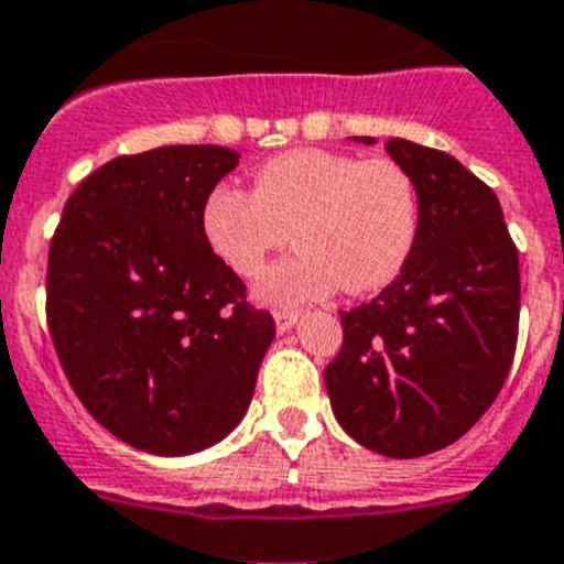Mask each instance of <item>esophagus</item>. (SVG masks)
I'll return each mask as SVG.
<instances>
[{"label": "esophagus", "instance_id": "1", "mask_svg": "<svg viewBox=\"0 0 564 564\" xmlns=\"http://www.w3.org/2000/svg\"><path fill=\"white\" fill-rule=\"evenodd\" d=\"M297 310H274V326H278V333H290L292 326H295Z\"/></svg>", "mask_w": 564, "mask_h": 564}]
</instances>
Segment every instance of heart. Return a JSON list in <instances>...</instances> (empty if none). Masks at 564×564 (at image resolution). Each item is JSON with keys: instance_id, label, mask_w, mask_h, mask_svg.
<instances>
[{"instance_id": "1", "label": "heart", "mask_w": 564, "mask_h": 564, "mask_svg": "<svg viewBox=\"0 0 564 564\" xmlns=\"http://www.w3.org/2000/svg\"><path fill=\"white\" fill-rule=\"evenodd\" d=\"M419 226V186L404 165L326 149L278 154L254 172L252 192L220 183L200 206L203 240L238 278L260 274L292 229L297 249L258 283L269 306L318 301L338 286L384 290L404 272Z\"/></svg>"}]
</instances>
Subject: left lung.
<instances>
[{"instance_id": "obj_1", "label": "left lung", "mask_w": 564, "mask_h": 564, "mask_svg": "<svg viewBox=\"0 0 564 564\" xmlns=\"http://www.w3.org/2000/svg\"><path fill=\"white\" fill-rule=\"evenodd\" d=\"M384 149L419 186V240L381 295L340 312L344 340L324 381L355 442L415 458L462 438L508 378L519 338V249L494 188L456 158L401 137Z\"/></svg>"}]
</instances>
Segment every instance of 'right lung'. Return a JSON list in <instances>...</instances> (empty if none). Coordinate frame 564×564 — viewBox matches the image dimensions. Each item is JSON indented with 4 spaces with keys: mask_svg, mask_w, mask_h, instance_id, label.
<instances>
[{
    "mask_svg": "<svg viewBox=\"0 0 564 564\" xmlns=\"http://www.w3.org/2000/svg\"><path fill=\"white\" fill-rule=\"evenodd\" d=\"M238 158L224 145L113 158L74 188L51 238L56 358L85 410L137 451L186 456L229 435L274 338L200 231L203 197Z\"/></svg>",
    "mask_w": 564,
    "mask_h": 564,
    "instance_id": "right-lung-1",
    "label": "right lung"
}]
</instances>
